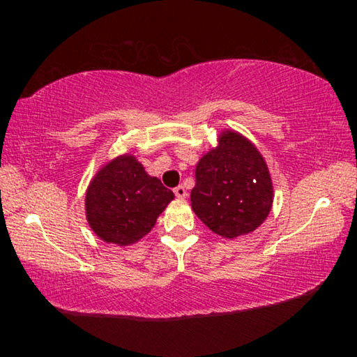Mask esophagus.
Listing matches in <instances>:
<instances>
[{"mask_svg":"<svg viewBox=\"0 0 357 357\" xmlns=\"http://www.w3.org/2000/svg\"><path fill=\"white\" fill-rule=\"evenodd\" d=\"M174 195H176V198H179V200H183V198L187 197V190L183 185H178L176 189H174Z\"/></svg>","mask_w":357,"mask_h":357,"instance_id":"1","label":"esophagus"}]
</instances>
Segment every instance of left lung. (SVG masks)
I'll use <instances>...</instances> for the list:
<instances>
[{
    "label": "left lung",
    "instance_id": "8db88e82",
    "mask_svg": "<svg viewBox=\"0 0 357 357\" xmlns=\"http://www.w3.org/2000/svg\"><path fill=\"white\" fill-rule=\"evenodd\" d=\"M190 202L198 219L222 238L255 231L274 202L273 178L263 154L243 134L223 129L217 146L198 160Z\"/></svg>",
    "mask_w": 357,
    "mask_h": 357
}]
</instances>
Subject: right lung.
I'll return each instance as SVG.
<instances>
[{"mask_svg": "<svg viewBox=\"0 0 357 357\" xmlns=\"http://www.w3.org/2000/svg\"><path fill=\"white\" fill-rule=\"evenodd\" d=\"M173 198L160 179L149 176L142 162L126 153L94 174L84 195V214L99 239L126 247L146 236Z\"/></svg>", "mask_w": 357, "mask_h": 357, "instance_id": "add662e5", "label": "right lung"}]
</instances>
